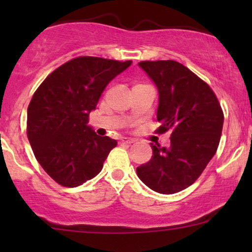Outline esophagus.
Listing matches in <instances>:
<instances>
[{
	"instance_id": "esophagus-1",
	"label": "esophagus",
	"mask_w": 252,
	"mask_h": 252,
	"mask_svg": "<svg viewBox=\"0 0 252 252\" xmlns=\"http://www.w3.org/2000/svg\"><path fill=\"white\" fill-rule=\"evenodd\" d=\"M121 143H122V144H131V143H134V140H131V138H122V140H121Z\"/></svg>"
}]
</instances>
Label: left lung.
<instances>
[{"instance_id":"8db88e82","label":"left lung","mask_w":252,"mask_h":252,"mask_svg":"<svg viewBox=\"0 0 252 252\" xmlns=\"http://www.w3.org/2000/svg\"><path fill=\"white\" fill-rule=\"evenodd\" d=\"M158 92V132H172L169 147L150 143L152 158L136 168L146 186L161 194L187 189L218 148L224 123L220 104L206 83L174 60L138 63Z\"/></svg>"}]
</instances>
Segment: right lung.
Instances as JSON below:
<instances>
[{
	"label": "right lung",
	"mask_w": 252,
	"mask_h": 252,
	"mask_svg": "<svg viewBox=\"0 0 252 252\" xmlns=\"http://www.w3.org/2000/svg\"><path fill=\"white\" fill-rule=\"evenodd\" d=\"M94 57H79L43 80L27 110V136L37 162L65 187L91 180L103 168L117 141L102 137L89 126L106 85L131 65Z\"/></svg>",
	"instance_id": "add662e5"
}]
</instances>
